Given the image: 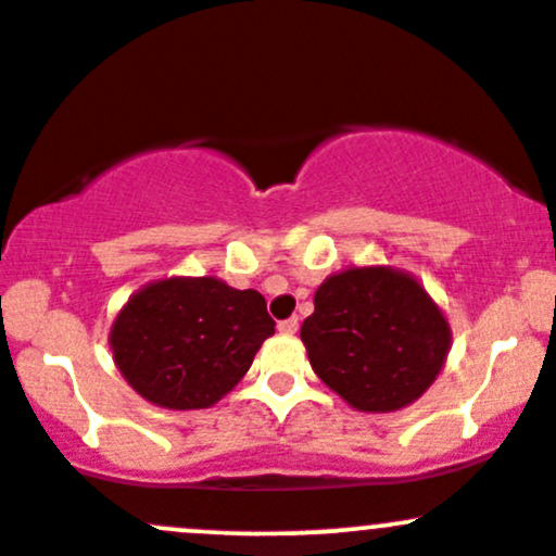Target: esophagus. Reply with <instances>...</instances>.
I'll use <instances>...</instances> for the list:
<instances>
[{
	"label": "esophagus",
	"instance_id": "obj_1",
	"mask_svg": "<svg viewBox=\"0 0 556 556\" xmlns=\"http://www.w3.org/2000/svg\"><path fill=\"white\" fill-rule=\"evenodd\" d=\"M296 328H300V318H289V320H280L278 324L280 333H296Z\"/></svg>",
	"mask_w": 556,
	"mask_h": 556
}]
</instances>
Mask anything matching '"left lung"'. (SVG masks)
<instances>
[{
  "mask_svg": "<svg viewBox=\"0 0 556 556\" xmlns=\"http://www.w3.org/2000/svg\"><path fill=\"white\" fill-rule=\"evenodd\" d=\"M302 324L313 371L363 414H392L434 384L451 350V324L410 273L348 267L315 291Z\"/></svg>",
  "mask_w": 556,
  "mask_h": 556,
  "instance_id": "left-lung-1",
  "label": "left lung"
}]
</instances>
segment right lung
<instances>
[{
  "label": "right lung",
  "instance_id": "1",
  "mask_svg": "<svg viewBox=\"0 0 556 556\" xmlns=\"http://www.w3.org/2000/svg\"><path fill=\"white\" fill-rule=\"evenodd\" d=\"M276 333L265 296L225 280L172 276L129 296L111 326L113 363L159 408L195 410L223 400Z\"/></svg>",
  "mask_w": 556,
  "mask_h": 556
}]
</instances>
